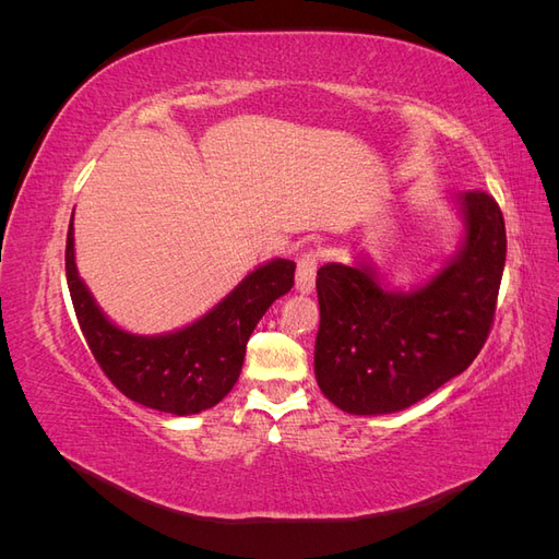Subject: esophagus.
I'll use <instances>...</instances> for the list:
<instances>
[{"label": "esophagus", "mask_w": 559, "mask_h": 559, "mask_svg": "<svg viewBox=\"0 0 559 559\" xmlns=\"http://www.w3.org/2000/svg\"><path fill=\"white\" fill-rule=\"evenodd\" d=\"M317 265H319V259H317L314 251L302 253V257L298 259V267H296V292L310 294V292L314 289Z\"/></svg>", "instance_id": "obj_1"}]
</instances>
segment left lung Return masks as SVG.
Listing matches in <instances>:
<instances>
[{
	"instance_id": "8db88e82",
	"label": "left lung",
	"mask_w": 559,
	"mask_h": 559,
	"mask_svg": "<svg viewBox=\"0 0 559 559\" xmlns=\"http://www.w3.org/2000/svg\"><path fill=\"white\" fill-rule=\"evenodd\" d=\"M460 205L466 230L460 253L415 292H384L366 263L317 270L314 376L341 411H403L478 357L495 324L506 226L485 191L460 195Z\"/></svg>"
}]
</instances>
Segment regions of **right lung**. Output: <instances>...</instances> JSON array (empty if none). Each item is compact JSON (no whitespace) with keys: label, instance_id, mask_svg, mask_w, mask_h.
<instances>
[{"label":"right lung","instance_id":"obj_1","mask_svg":"<svg viewBox=\"0 0 559 559\" xmlns=\"http://www.w3.org/2000/svg\"><path fill=\"white\" fill-rule=\"evenodd\" d=\"M64 270L81 333L118 392L160 413L195 415L216 405L238 382L249 335L265 310L294 286L296 263L275 259L257 267L191 326L151 337L121 331L95 306L76 275L72 224Z\"/></svg>","mask_w":559,"mask_h":559}]
</instances>
